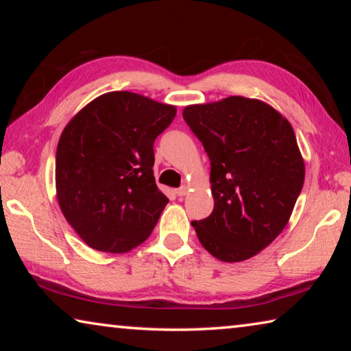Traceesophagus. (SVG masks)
<instances>
[{"mask_svg": "<svg viewBox=\"0 0 351 351\" xmlns=\"http://www.w3.org/2000/svg\"><path fill=\"white\" fill-rule=\"evenodd\" d=\"M189 193V187L187 186H182V187H180V189H176V195L180 198H182V197H186V195Z\"/></svg>", "mask_w": 351, "mask_h": 351, "instance_id": "esophagus-1", "label": "esophagus"}]
</instances>
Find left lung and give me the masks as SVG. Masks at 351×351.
I'll return each instance as SVG.
<instances>
[{
  "label": "left lung",
  "mask_w": 351,
  "mask_h": 351,
  "mask_svg": "<svg viewBox=\"0 0 351 351\" xmlns=\"http://www.w3.org/2000/svg\"><path fill=\"white\" fill-rule=\"evenodd\" d=\"M210 159L212 213L192 221L213 257L237 263L269 246L288 224L305 162L287 117L263 100L230 96L182 111Z\"/></svg>",
  "instance_id": "left-lung-1"
}]
</instances>
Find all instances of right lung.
Masks as SVG:
<instances>
[{
	"label": "right lung",
	"instance_id": "obj_1",
	"mask_svg": "<svg viewBox=\"0 0 351 351\" xmlns=\"http://www.w3.org/2000/svg\"><path fill=\"white\" fill-rule=\"evenodd\" d=\"M175 116L173 105L111 91L83 106L63 128L57 201L90 247L123 254L150 237L169 203L154 181L153 144Z\"/></svg>",
	"mask_w": 351,
	"mask_h": 351
}]
</instances>
